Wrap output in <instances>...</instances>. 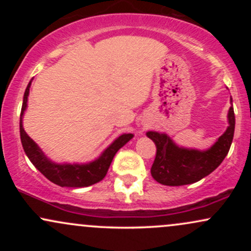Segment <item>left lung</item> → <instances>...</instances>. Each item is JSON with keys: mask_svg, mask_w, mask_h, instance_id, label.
Returning a JSON list of instances; mask_svg holds the SVG:
<instances>
[{"mask_svg": "<svg viewBox=\"0 0 251 251\" xmlns=\"http://www.w3.org/2000/svg\"><path fill=\"white\" fill-rule=\"evenodd\" d=\"M226 131L206 151L179 148L165 133L149 131L146 135L157 146L151 175L158 183L169 186L192 184L211 174L223 162L234 139L235 113L229 108Z\"/></svg>", "mask_w": 251, "mask_h": 251, "instance_id": "1", "label": "left lung"}]
</instances>
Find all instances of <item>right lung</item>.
<instances>
[{
	"mask_svg": "<svg viewBox=\"0 0 251 251\" xmlns=\"http://www.w3.org/2000/svg\"><path fill=\"white\" fill-rule=\"evenodd\" d=\"M31 81L28 83L24 96L21 116H20V135L24 150L33 163V165L45 176L51 183L59 186H68V188H85V186L93 185L98 181L102 180L107 174L109 165H111L113 157L118 150L122 149L126 143L133 138L132 133H125L118 137L111 145L108 146L101 155L93 162L87 164H56L46 157L37 144L25 133L22 125V119L25 108H27L28 96Z\"/></svg>",
	"mask_w": 251,
	"mask_h": 251,
	"instance_id": "add662e5",
	"label": "right lung"
}]
</instances>
